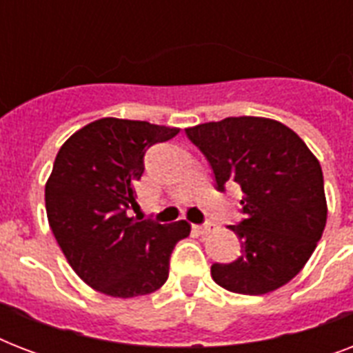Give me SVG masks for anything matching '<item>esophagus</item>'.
Masks as SVG:
<instances>
[{
    "mask_svg": "<svg viewBox=\"0 0 353 353\" xmlns=\"http://www.w3.org/2000/svg\"><path fill=\"white\" fill-rule=\"evenodd\" d=\"M212 223H205V225H194V231L198 232V234H209L212 231Z\"/></svg>",
    "mask_w": 353,
    "mask_h": 353,
    "instance_id": "obj_1",
    "label": "esophagus"
}]
</instances>
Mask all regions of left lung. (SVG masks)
Masks as SVG:
<instances>
[{
	"mask_svg": "<svg viewBox=\"0 0 353 353\" xmlns=\"http://www.w3.org/2000/svg\"><path fill=\"white\" fill-rule=\"evenodd\" d=\"M212 166L216 188L238 183L245 220L231 225L241 254L212 263L218 285L265 295L299 274L328 218L321 163L291 128L265 117H227L185 130Z\"/></svg>",
	"mask_w": 353,
	"mask_h": 353,
	"instance_id": "left-lung-1",
	"label": "left lung"
}]
</instances>
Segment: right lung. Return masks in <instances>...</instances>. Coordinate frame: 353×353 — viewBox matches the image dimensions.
I'll return each mask as SVG.
<instances>
[{
    "mask_svg": "<svg viewBox=\"0 0 353 353\" xmlns=\"http://www.w3.org/2000/svg\"><path fill=\"white\" fill-rule=\"evenodd\" d=\"M179 128L104 117L74 132L58 150L46 183L51 231L74 273L104 295L130 299L159 290L170 254L190 234L187 221L161 225L128 216L144 154Z\"/></svg>",
    "mask_w": 353,
    "mask_h": 353,
    "instance_id": "obj_1",
    "label": "right lung"
}]
</instances>
